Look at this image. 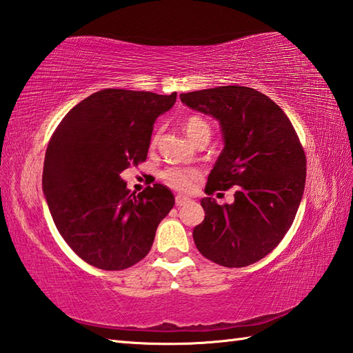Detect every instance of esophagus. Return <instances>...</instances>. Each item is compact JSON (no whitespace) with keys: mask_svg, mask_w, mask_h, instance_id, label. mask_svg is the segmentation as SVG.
Here are the masks:
<instances>
[{"mask_svg":"<svg viewBox=\"0 0 353 353\" xmlns=\"http://www.w3.org/2000/svg\"><path fill=\"white\" fill-rule=\"evenodd\" d=\"M190 202V199L187 198V196H181V194H178V196L175 198V205L176 207H183V205H185V203H189Z\"/></svg>","mask_w":353,"mask_h":353,"instance_id":"34e87169","label":"esophagus"}]
</instances>
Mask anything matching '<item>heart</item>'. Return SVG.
<instances>
[{"label": "heart", "mask_w": 353, "mask_h": 353, "mask_svg": "<svg viewBox=\"0 0 353 353\" xmlns=\"http://www.w3.org/2000/svg\"><path fill=\"white\" fill-rule=\"evenodd\" d=\"M183 128L185 131L187 137H189L192 142H196V140L202 139V137H208L211 134V127L210 123L203 119L202 116L198 114H192L189 117H185L183 122ZM159 140V134H155L152 137V145L157 143ZM201 176L199 172L196 169H187V168H166L164 170H161L160 178L161 181L169 185L170 189L178 190V192H190L194 183L198 181Z\"/></svg>", "instance_id": "obj_1"}]
</instances>
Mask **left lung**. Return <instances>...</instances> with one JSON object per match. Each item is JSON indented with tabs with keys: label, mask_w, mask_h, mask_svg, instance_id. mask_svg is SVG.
I'll return each instance as SVG.
<instances>
[{
	"label": "left lung",
	"mask_w": 353,
	"mask_h": 353,
	"mask_svg": "<svg viewBox=\"0 0 353 353\" xmlns=\"http://www.w3.org/2000/svg\"><path fill=\"white\" fill-rule=\"evenodd\" d=\"M179 98L222 127L225 148L205 193L237 189L231 205L201 201L205 219L194 226V245L225 268L254 264L279 245L299 208L307 178L301 140L281 107L255 89L222 85Z\"/></svg>",
	"instance_id": "8db88e82"
}]
</instances>
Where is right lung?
<instances>
[{
	"label": "right lung",
	"instance_id": "add662e5",
	"mask_svg": "<svg viewBox=\"0 0 353 353\" xmlns=\"http://www.w3.org/2000/svg\"><path fill=\"white\" fill-rule=\"evenodd\" d=\"M176 93L104 89L83 99L52 132L42 187L68 246L93 268L123 270L148 255L175 203L161 184L136 194L121 172L146 160L157 117Z\"/></svg>",
	"mask_w": 353,
	"mask_h": 353
}]
</instances>
